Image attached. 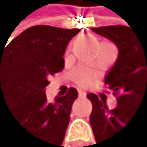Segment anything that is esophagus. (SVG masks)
<instances>
[{
  "label": "esophagus",
  "mask_w": 147,
  "mask_h": 147,
  "mask_svg": "<svg viewBox=\"0 0 147 147\" xmlns=\"http://www.w3.org/2000/svg\"><path fill=\"white\" fill-rule=\"evenodd\" d=\"M86 96V92L82 91V90H78V97H85Z\"/></svg>",
  "instance_id": "esophagus-1"
}]
</instances>
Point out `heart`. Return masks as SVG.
Segmentation results:
<instances>
[{"mask_svg": "<svg viewBox=\"0 0 147 147\" xmlns=\"http://www.w3.org/2000/svg\"><path fill=\"white\" fill-rule=\"evenodd\" d=\"M94 72L88 67H85V66H81V67H77L76 70L72 72L71 77H72V81L78 86H88L90 83L94 80Z\"/></svg>", "mask_w": 147, "mask_h": 147, "instance_id": "obj_1", "label": "heart"}]
</instances>
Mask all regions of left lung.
<instances>
[{
    "instance_id": "obj_1",
    "label": "left lung",
    "mask_w": 147,
    "mask_h": 147,
    "mask_svg": "<svg viewBox=\"0 0 147 147\" xmlns=\"http://www.w3.org/2000/svg\"><path fill=\"white\" fill-rule=\"evenodd\" d=\"M111 39L119 49L114 66L106 77V86L117 97L114 109L106 100L90 93L92 102L90 123L96 138V146L111 147L118 142L117 136L133 119H146L147 114V34H138L131 27L108 26L92 29Z\"/></svg>"
}]
</instances>
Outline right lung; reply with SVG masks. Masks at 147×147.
<instances>
[{
    "instance_id": "add662e5",
    "label": "right lung",
    "mask_w": 147,
    "mask_h": 147,
    "mask_svg": "<svg viewBox=\"0 0 147 147\" xmlns=\"http://www.w3.org/2000/svg\"><path fill=\"white\" fill-rule=\"evenodd\" d=\"M78 32L34 26L0 49V103L9 106L17 125L32 136L30 147L62 145L77 91L71 87L49 103L45 87L64 69L66 47Z\"/></svg>"
}]
</instances>
